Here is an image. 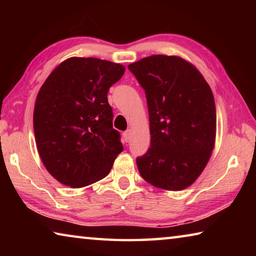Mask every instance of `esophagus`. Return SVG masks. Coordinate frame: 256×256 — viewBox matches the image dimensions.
<instances>
[{
	"label": "esophagus",
	"mask_w": 256,
	"mask_h": 256,
	"mask_svg": "<svg viewBox=\"0 0 256 256\" xmlns=\"http://www.w3.org/2000/svg\"><path fill=\"white\" fill-rule=\"evenodd\" d=\"M123 138H124V141L125 142H130V140H131V131H130V130H128V131H125L123 133Z\"/></svg>",
	"instance_id": "1"
}]
</instances>
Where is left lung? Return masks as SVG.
I'll return each instance as SVG.
<instances>
[{"label": "left lung", "instance_id": "left-lung-1", "mask_svg": "<svg viewBox=\"0 0 256 256\" xmlns=\"http://www.w3.org/2000/svg\"><path fill=\"white\" fill-rule=\"evenodd\" d=\"M146 92L151 144L136 158L142 178L180 190L200 176L214 146V94L196 66L177 56L152 55L128 66Z\"/></svg>", "mask_w": 256, "mask_h": 256}]
</instances>
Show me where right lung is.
Masks as SVG:
<instances>
[{
  "mask_svg": "<svg viewBox=\"0 0 256 256\" xmlns=\"http://www.w3.org/2000/svg\"><path fill=\"white\" fill-rule=\"evenodd\" d=\"M124 71L110 60L71 58L42 86L34 110V138L42 164L60 183L84 188L102 180L123 151L107 94Z\"/></svg>",
  "mask_w": 256,
  "mask_h": 256,
  "instance_id": "obj_1",
  "label": "right lung"
}]
</instances>
